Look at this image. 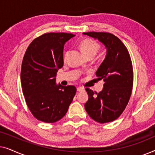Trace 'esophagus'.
Wrapping results in <instances>:
<instances>
[{"instance_id": "esophagus-1", "label": "esophagus", "mask_w": 155, "mask_h": 155, "mask_svg": "<svg viewBox=\"0 0 155 155\" xmlns=\"http://www.w3.org/2000/svg\"><path fill=\"white\" fill-rule=\"evenodd\" d=\"M83 90H84L83 87H77L78 92H82V91H83Z\"/></svg>"}]
</instances>
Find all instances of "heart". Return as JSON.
Returning <instances> with one entry per match:
<instances>
[{
	"instance_id": "b5f03b06",
	"label": "heart",
	"mask_w": 155,
	"mask_h": 155,
	"mask_svg": "<svg viewBox=\"0 0 155 155\" xmlns=\"http://www.w3.org/2000/svg\"><path fill=\"white\" fill-rule=\"evenodd\" d=\"M80 47H81V49L86 56H91V55L94 56L99 50L100 46L94 40L91 39H86L82 40L81 41ZM67 56L68 52H66V54L65 55V58H66Z\"/></svg>"
}]
</instances>
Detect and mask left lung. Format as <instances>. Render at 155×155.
Instances as JSON below:
<instances>
[{
	"label": "left lung",
	"mask_w": 155,
	"mask_h": 155,
	"mask_svg": "<svg viewBox=\"0 0 155 155\" xmlns=\"http://www.w3.org/2000/svg\"><path fill=\"white\" fill-rule=\"evenodd\" d=\"M82 34L98 40L107 50L105 58L96 72L97 79L104 81V87L99 93L86 88L89 99L84 108L95 121H113L126 109L132 92L133 72L130 55L122 41L112 34Z\"/></svg>",
	"instance_id": "1"
}]
</instances>
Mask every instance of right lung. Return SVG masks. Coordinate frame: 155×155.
<instances>
[{"label":"right lung","mask_w":155,"mask_h":155,"mask_svg":"<svg viewBox=\"0 0 155 155\" xmlns=\"http://www.w3.org/2000/svg\"><path fill=\"white\" fill-rule=\"evenodd\" d=\"M75 37L68 33H46L29 44L21 68L22 92L37 119L55 123L67 113L76 93L74 86L56 84V75L63 65V47Z\"/></svg>","instance_id":"obj_1"}]
</instances>
